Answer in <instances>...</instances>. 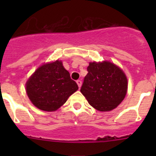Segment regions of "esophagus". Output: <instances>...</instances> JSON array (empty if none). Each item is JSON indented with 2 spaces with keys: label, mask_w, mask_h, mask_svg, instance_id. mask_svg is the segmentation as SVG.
<instances>
[{
  "label": "esophagus",
  "mask_w": 156,
  "mask_h": 156,
  "mask_svg": "<svg viewBox=\"0 0 156 156\" xmlns=\"http://www.w3.org/2000/svg\"><path fill=\"white\" fill-rule=\"evenodd\" d=\"M76 83H77V84H78V87L80 88L81 87V84H82V83H81V81H80V80H78V81H76Z\"/></svg>",
  "instance_id": "obj_1"
}]
</instances>
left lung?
<instances>
[{
	"mask_svg": "<svg viewBox=\"0 0 156 156\" xmlns=\"http://www.w3.org/2000/svg\"><path fill=\"white\" fill-rule=\"evenodd\" d=\"M81 92L89 104L100 112L114 109L125 99L127 79L125 72L112 62H91Z\"/></svg>",
	"mask_w": 156,
	"mask_h": 156,
	"instance_id": "8db88e82",
	"label": "left lung"
}]
</instances>
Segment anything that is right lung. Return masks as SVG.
<instances>
[{
  "label": "right lung",
  "instance_id": "add662e5",
  "mask_svg": "<svg viewBox=\"0 0 156 156\" xmlns=\"http://www.w3.org/2000/svg\"><path fill=\"white\" fill-rule=\"evenodd\" d=\"M26 87L28 97L34 106L46 112L57 110L78 89L62 61L59 60L44 64L37 69Z\"/></svg>",
  "mask_w": 156,
  "mask_h": 156
}]
</instances>
